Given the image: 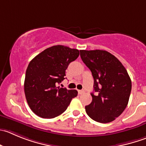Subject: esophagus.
<instances>
[{
  "mask_svg": "<svg viewBox=\"0 0 146 146\" xmlns=\"http://www.w3.org/2000/svg\"><path fill=\"white\" fill-rule=\"evenodd\" d=\"M78 92H79V94L82 95V94L84 93V90H78Z\"/></svg>",
  "mask_w": 146,
  "mask_h": 146,
  "instance_id": "34e87169",
  "label": "esophagus"
}]
</instances>
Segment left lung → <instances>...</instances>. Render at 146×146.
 <instances>
[{"mask_svg": "<svg viewBox=\"0 0 146 146\" xmlns=\"http://www.w3.org/2000/svg\"><path fill=\"white\" fill-rule=\"evenodd\" d=\"M80 56L94 78L92 101L85 106L95 121L108 123L115 120L127 107L132 83L121 62L104 50H80Z\"/></svg>", "mask_w": 146, "mask_h": 146, "instance_id": "left-lung-1", "label": "left lung"}]
</instances>
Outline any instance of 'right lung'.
<instances>
[{
	"instance_id": "1",
	"label": "right lung",
	"mask_w": 146,
	"mask_h": 146,
	"mask_svg": "<svg viewBox=\"0 0 146 146\" xmlns=\"http://www.w3.org/2000/svg\"><path fill=\"white\" fill-rule=\"evenodd\" d=\"M80 55L78 49L62 45L46 48L29 64L24 81V92L31 110L43 118H54L63 113L77 90L57 87L64 80L65 72Z\"/></svg>"
}]
</instances>
